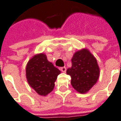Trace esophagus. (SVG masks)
I'll return each mask as SVG.
<instances>
[{"mask_svg": "<svg viewBox=\"0 0 121 121\" xmlns=\"http://www.w3.org/2000/svg\"><path fill=\"white\" fill-rule=\"evenodd\" d=\"M60 70H61V72H62V73H65L66 70V68L65 66H62V67L60 68Z\"/></svg>", "mask_w": 121, "mask_h": 121, "instance_id": "obj_1", "label": "esophagus"}]
</instances>
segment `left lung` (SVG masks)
<instances>
[{
    "mask_svg": "<svg viewBox=\"0 0 121 121\" xmlns=\"http://www.w3.org/2000/svg\"><path fill=\"white\" fill-rule=\"evenodd\" d=\"M71 60L72 66L66 70L71 78V85L78 93L88 92L99 77L96 59L88 50L82 49L76 52Z\"/></svg>",
    "mask_w": 121,
    "mask_h": 121,
    "instance_id": "8db88e82",
    "label": "left lung"
}]
</instances>
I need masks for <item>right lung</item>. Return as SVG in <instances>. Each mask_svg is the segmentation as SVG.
Segmentation results:
<instances>
[{
  "instance_id": "right-lung-1",
  "label": "right lung",
  "mask_w": 121,
  "mask_h": 121,
  "mask_svg": "<svg viewBox=\"0 0 121 121\" xmlns=\"http://www.w3.org/2000/svg\"><path fill=\"white\" fill-rule=\"evenodd\" d=\"M60 71L47 60L46 55H35L27 63L26 78L29 85L40 95L46 96L53 90Z\"/></svg>"
}]
</instances>
